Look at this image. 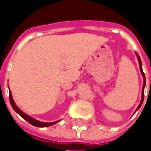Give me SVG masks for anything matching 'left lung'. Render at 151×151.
<instances>
[{"label": "left lung", "instance_id": "left-lung-1", "mask_svg": "<svg viewBox=\"0 0 151 151\" xmlns=\"http://www.w3.org/2000/svg\"><path fill=\"white\" fill-rule=\"evenodd\" d=\"M135 55L137 56V59H138V61H139V70H140V72H141V75H142L143 76V87H142V93H141V101H140V103H139V105L138 106V107L136 108V110H135V112H136L137 110H139V107H141V105H142L143 101H144V91H145V74L143 72V69H142V62H141V60H140V58H139V55L135 53Z\"/></svg>", "mask_w": 151, "mask_h": 151}]
</instances>
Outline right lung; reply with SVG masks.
Segmentation results:
<instances>
[{
  "instance_id": "right-lung-1",
  "label": "right lung",
  "mask_w": 151,
  "mask_h": 151,
  "mask_svg": "<svg viewBox=\"0 0 151 151\" xmlns=\"http://www.w3.org/2000/svg\"><path fill=\"white\" fill-rule=\"evenodd\" d=\"M9 94H10V96H9V98H10V102H11V105H12V108L14 109L15 112L18 113L22 119H25L26 121H27L29 124H31L33 125V126H36V127H41V128H44V127H49V126H52V125L55 124H57V123H59V122L60 121V120H58V121L52 122V123H46V122H41V121H38V120H37V119H33V118H32V117H30L29 115H27V114H26L25 113H23V112L21 110L20 108L16 105L14 100H13V98H12V95L11 91H9Z\"/></svg>"
}]
</instances>
